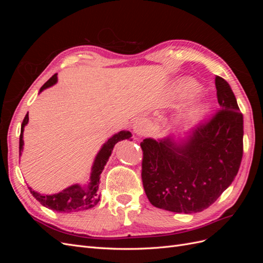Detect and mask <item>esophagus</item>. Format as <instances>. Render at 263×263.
<instances>
[{
	"label": "esophagus",
	"mask_w": 263,
	"mask_h": 263,
	"mask_svg": "<svg viewBox=\"0 0 263 263\" xmlns=\"http://www.w3.org/2000/svg\"><path fill=\"white\" fill-rule=\"evenodd\" d=\"M134 130L137 134H144L146 130V123L142 118H138L136 122L134 124Z\"/></svg>",
	"instance_id": "1"
}]
</instances>
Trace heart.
I'll list each match as a JSON object with an SVG mask.
<instances>
[{
	"instance_id": "obj_1",
	"label": "heart",
	"mask_w": 263,
	"mask_h": 263,
	"mask_svg": "<svg viewBox=\"0 0 263 263\" xmlns=\"http://www.w3.org/2000/svg\"><path fill=\"white\" fill-rule=\"evenodd\" d=\"M187 89H189V91H195L196 90V86L194 84H189ZM205 110H206V105L205 104L196 105V106L191 108L190 113H189V116H190V118H192V119L193 118H197V117H200L202 114H204Z\"/></svg>"
}]
</instances>
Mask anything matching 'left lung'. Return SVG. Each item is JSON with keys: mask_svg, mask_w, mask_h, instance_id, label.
<instances>
[{"mask_svg": "<svg viewBox=\"0 0 263 263\" xmlns=\"http://www.w3.org/2000/svg\"><path fill=\"white\" fill-rule=\"evenodd\" d=\"M215 85L220 108L196 133L179 144L169 137L140 142L142 185L158 209L202 212L237 176L243 153V118L229 84L217 76Z\"/></svg>", "mask_w": 263, "mask_h": 263, "instance_id": "8db88e82", "label": "left lung"}]
</instances>
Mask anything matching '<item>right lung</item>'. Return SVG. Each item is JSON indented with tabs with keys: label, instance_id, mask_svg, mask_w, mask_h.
I'll return each mask as SVG.
<instances>
[{
	"label": "right lung",
	"instance_id": "1",
	"mask_svg": "<svg viewBox=\"0 0 263 263\" xmlns=\"http://www.w3.org/2000/svg\"><path fill=\"white\" fill-rule=\"evenodd\" d=\"M57 82V73L53 74L48 81H47L42 87L41 92L47 87L53 85ZM28 123V113L26 116L24 117L22 127H21V135H20V156L23 150V132L24 127ZM132 137V134L129 132H119L118 134L114 135L112 138H109L104 145H103L100 153L98 154L97 158H95L93 166H92V172L90 177V184L87 189H82L79 184L71 185L63 190L62 192L53 195H42L35 191L30 190V193L36 200L44 205L45 208L50 209L52 211L59 212V213H72V212H80L92 209L93 206L97 205L100 201V195L98 193L99 184H100V176L104 169V165L106 164L108 158L112 154V150L114 146L117 144L118 141H122L125 139H129Z\"/></svg>",
	"mask_w": 263,
	"mask_h": 263
}]
</instances>
